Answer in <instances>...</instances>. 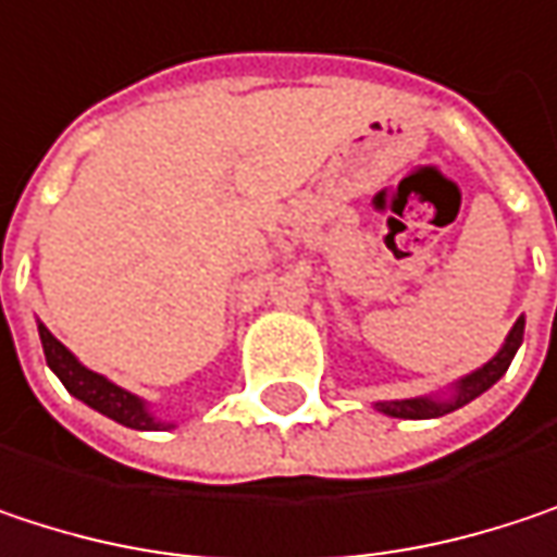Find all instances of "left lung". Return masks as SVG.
<instances>
[{"label":"left lung","mask_w":557,"mask_h":557,"mask_svg":"<svg viewBox=\"0 0 557 557\" xmlns=\"http://www.w3.org/2000/svg\"><path fill=\"white\" fill-rule=\"evenodd\" d=\"M522 332H525V319L519 315L516 325L509 329L503 348L478 371L465 374L461 381H455L445 396H412V399H384V403H374L377 412L393 416V419H435V416H445V412H455L461 409L465 403L478 399L484 389H491L509 368V361L516 358L519 345H522Z\"/></svg>","instance_id":"obj_1"}]
</instances>
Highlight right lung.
Returning <instances> with one entry per match:
<instances>
[{
	"instance_id": "right-lung-1",
	"label": "right lung",
	"mask_w": 557,
	"mask_h": 557,
	"mask_svg": "<svg viewBox=\"0 0 557 557\" xmlns=\"http://www.w3.org/2000/svg\"><path fill=\"white\" fill-rule=\"evenodd\" d=\"M38 335H41V348H45V358H48V368L60 377V384L70 389L76 399H83L86 406H92L96 412L115 419L119 425H128V429H141V432H164L173 429V422H161L148 403L135 393H128L125 387L112 384L109 377L89 371L86 364L76 361V355L60 345L54 335L48 332V325L38 322Z\"/></svg>"
}]
</instances>
